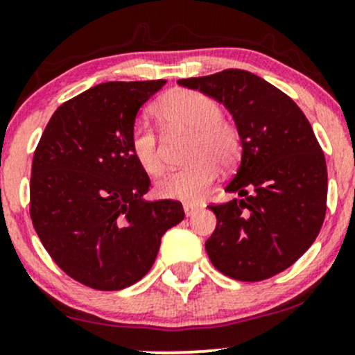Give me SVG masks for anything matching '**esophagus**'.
Masks as SVG:
<instances>
[{
    "label": "esophagus",
    "mask_w": 355,
    "mask_h": 355,
    "mask_svg": "<svg viewBox=\"0 0 355 355\" xmlns=\"http://www.w3.org/2000/svg\"><path fill=\"white\" fill-rule=\"evenodd\" d=\"M200 209V207L197 205V203H185V205H183V210H185V215L187 217H191V215H195L197 214V210Z\"/></svg>",
    "instance_id": "esophagus-1"
}]
</instances>
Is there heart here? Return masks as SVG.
<instances>
[{
  "label": "heart",
  "instance_id": "obj_1",
  "mask_svg": "<svg viewBox=\"0 0 355 355\" xmlns=\"http://www.w3.org/2000/svg\"><path fill=\"white\" fill-rule=\"evenodd\" d=\"M222 113L217 100L195 89H177L157 101L153 115L166 135L190 133L187 158L191 162L158 182V197L180 202L198 200L217 178L218 165L230 168L237 164L242 153V137L237 126L225 120ZM130 148L146 173L164 172V144L148 125L133 126Z\"/></svg>",
  "mask_w": 355,
  "mask_h": 355
}]
</instances>
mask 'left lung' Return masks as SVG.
I'll return each mask as SVG.
<instances>
[{"label":"left lung","mask_w":355,"mask_h":355,"mask_svg":"<svg viewBox=\"0 0 355 355\" xmlns=\"http://www.w3.org/2000/svg\"><path fill=\"white\" fill-rule=\"evenodd\" d=\"M223 103L242 137V160L227 185L239 198L210 205L217 217L207 254L242 282L270 279L302 257L327 210V166L302 110L245 70L178 80Z\"/></svg>","instance_id":"1"}]
</instances>
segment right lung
Instances as JSON below:
<instances>
[{
    "label": "right lung",
    "mask_w": 355,
    "mask_h": 355,
    "mask_svg": "<svg viewBox=\"0 0 355 355\" xmlns=\"http://www.w3.org/2000/svg\"><path fill=\"white\" fill-rule=\"evenodd\" d=\"M166 83L108 81L58 107L35 150L30 215L43 247L76 282L120 291L146 275L185 211L146 202L148 175L130 148L138 110Z\"/></svg>",
    "instance_id": "right-lung-1"
}]
</instances>
